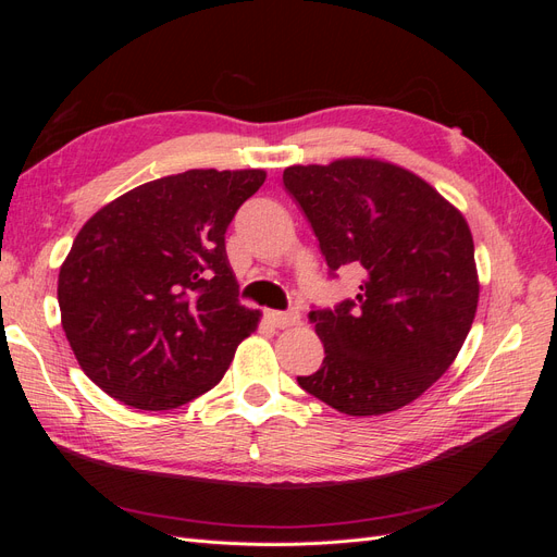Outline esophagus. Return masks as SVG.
<instances>
[{"label":"esophagus","mask_w":557,"mask_h":557,"mask_svg":"<svg viewBox=\"0 0 557 557\" xmlns=\"http://www.w3.org/2000/svg\"><path fill=\"white\" fill-rule=\"evenodd\" d=\"M264 318L267 323H272L274 327H293L299 323L297 311H267Z\"/></svg>","instance_id":"obj_1"}]
</instances>
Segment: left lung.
Returning <instances> with one entry per match:
<instances>
[{
	"label": "left lung",
	"mask_w": 557,
	"mask_h": 557,
	"mask_svg": "<svg viewBox=\"0 0 557 557\" xmlns=\"http://www.w3.org/2000/svg\"><path fill=\"white\" fill-rule=\"evenodd\" d=\"M283 183L330 272L362 269L356 299L309 313L325 358L297 383L348 416L407 407L444 376L474 323L479 274L465 215L428 181L376 158L293 164Z\"/></svg>",
	"instance_id": "1"
}]
</instances>
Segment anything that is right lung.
I'll list each match as a JSON object with an SVG mask.
<instances>
[{
    "label": "right lung",
    "instance_id": "1",
    "mask_svg": "<svg viewBox=\"0 0 557 557\" xmlns=\"http://www.w3.org/2000/svg\"><path fill=\"white\" fill-rule=\"evenodd\" d=\"M264 170H190L99 209L60 267L62 330L86 376L141 411L223 379L260 311L239 305L225 232Z\"/></svg>",
    "mask_w": 557,
    "mask_h": 557
}]
</instances>
